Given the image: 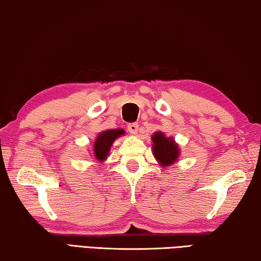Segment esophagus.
<instances>
[{
	"label": "esophagus",
	"mask_w": 261,
	"mask_h": 261,
	"mask_svg": "<svg viewBox=\"0 0 261 261\" xmlns=\"http://www.w3.org/2000/svg\"><path fill=\"white\" fill-rule=\"evenodd\" d=\"M127 130H129L130 134H132V135H137L139 131L138 123H130L129 125H127Z\"/></svg>",
	"instance_id": "obj_1"
}]
</instances>
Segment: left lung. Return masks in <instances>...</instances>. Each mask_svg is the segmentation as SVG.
Here are the masks:
<instances>
[{"label":"left lung","instance_id":"obj_1","mask_svg":"<svg viewBox=\"0 0 261 261\" xmlns=\"http://www.w3.org/2000/svg\"><path fill=\"white\" fill-rule=\"evenodd\" d=\"M153 154L163 167L171 166L180 156L179 145L171 137H166L164 132L156 131L152 136Z\"/></svg>","mask_w":261,"mask_h":261}]
</instances>
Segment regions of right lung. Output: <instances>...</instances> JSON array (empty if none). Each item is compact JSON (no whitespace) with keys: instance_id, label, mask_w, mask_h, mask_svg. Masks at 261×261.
I'll list each match as a JSON object with an SVG mask.
<instances>
[{"instance_id":"add662e5","label":"right lung","mask_w":261,"mask_h":261,"mask_svg":"<svg viewBox=\"0 0 261 261\" xmlns=\"http://www.w3.org/2000/svg\"><path fill=\"white\" fill-rule=\"evenodd\" d=\"M125 132L123 129H115V130H106L102 131L97 136L96 140L94 143V155L98 161H105L109 154L110 147L113 145L116 138L119 136H123Z\"/></svg>"}]
</instances>
